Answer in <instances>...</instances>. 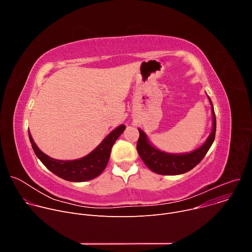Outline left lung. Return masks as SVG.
Masks as SVG:
<instances>
[{"label":"left lung","mask_w":252,"mask_h":252,"mask_svg":"<svg viewBox=\"0 0 252 252\" xmlns=\"http://www.w3.org/2000/svg\"><path fill=\"white\" fill-rule=\"evenodd\" d=\"M207 97L211 104L212 130L203 145L191 153L175 155L161 152L155 148L149 141L147 134L138 128L139 137L136 143V150L142 161L151 170L162 175L183 174L192 169L202 160L212 145L217 130V119H215L213 105L210 97L208 95Z\"/></svg>","instance_id":"left-lung-1"}]
</instances>
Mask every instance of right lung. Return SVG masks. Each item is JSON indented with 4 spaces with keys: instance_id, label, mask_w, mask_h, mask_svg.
<instances>
[{
    "instance_id": "1",
    "label": "right lung",
    "mask_w": 252,
    "mask_h": 252,
    "mask_svg": "<svg viewBox=\"0 0 252 252\" xmlns=\"http://www.w3.org/2000/svg\"><path fill=\"white\" fill-rule=\"evenodd\" d=\"M125 129L126 126L121 125L107 134L91 154L75 160H60L52 158L37 147L30 131L29 137L35 156L49 170L65 181L82 183L94 179L103 171L109 162L114 143Z\"/></svg>"
}]
</instances>
